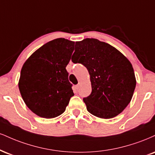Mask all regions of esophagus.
Masks as SVG:
<instances>
[{
	"mask_svg": "<svg viewBox=\"0 0 155 155\" xmlns=\"http://www.w3.org/2000/svg\"><path fill=\"white\" fill-rule=\"evenodd\" d=\"M80 85H81V82H79V84H78L77 85H76V88H79V87H80Z\"/></svg>",
	"mask_w": 155,
	"mask_h": 155,
	"instance_id": "esophagus-1",
	"label": "esophagus"
}]
</instances>
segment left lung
Wrapping results in <instances>:
<instances>
[{"label": "left lung", "instance_id": "left-lung-1", "mask_svg": "<svg viewBox=\"0 0 155 155\" xmlns=\"http://www.w3.org/2000/svg\"><path fill=\"white\" fill-rule=\"evenodd\" d=\"M71 61L83 64L90 75L92 93L83 99L89 113L104 119L122 113L131 102L137 84L127 58L108 43L86 38L76 42Z\"/></svg>", "mask_w": 155, "mask_h": 155}]
</instances>
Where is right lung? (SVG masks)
<instances>
[{
    "instance_id": "1",
    "label": "right lung",
    "mask_w": 155,
    "mask_h": 155,
    "mask_svg": "<svg viewBox=\"0 0 155 155\" xmlns=\"http://www.w3.org/2000/svg\"><path fill=\"white\" fill-rule=\"evenodd\" d=\"M74 50L73 41L55 39L35 51L22 66L18 84L21 97L41 118L59 116L74 95L66 69Z\"/></svg>"
}]
</instances>
